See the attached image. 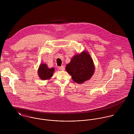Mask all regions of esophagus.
Here are the masks:
<instances>
[{
  "mask_svg": "<svg viewBox=\"0 0 134 134\" xmlns=\"http://www.w3.org/2000/svg\"><path fill=\"white\" fill-rule=\"evenodd\" d=\"M59 69L60 70H62V71H63L65 70V66L64 65H62L61 66H60V67H58Z\"/></svg>",
  "mask_w": 134,
  "mask_h": 134,
  "instance_id": "1",
  "label": "esophagus"
}]
</instances>
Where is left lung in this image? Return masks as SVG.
Returning <instances> with one entry per match:
<instances>
[{
	"label": "left lung",
	"mask_w": 134,
	"mask_h": 134,
	"mask_svg": "<svg viewBox=\"0 0 134 134\" xmlns=\"http://www.w3.org/2000/svg\"><path fill=\"white\" fill-rule=\"evenodd\" d=\"M65 70L71 75L74 81L81 84L92 76L95 66L89 53L83 51L72 57L70 62L66 65Z\"/></svg>",
	"instance_id": "1"
}]
</instances>
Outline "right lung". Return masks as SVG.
<instances>
[{
    "instance_id": "add662e5",
    "label": "right lung",
    "mask_w": 134,
    "mask_h": 134,
    "mask_svg": "<svg viewBox=\"0 0 134 134\" xmlns=\"http://www.w3.org/2000/svg\"><path fill=\"white\" fill-rule=\"evenodd\" d=\"M54 71V68H49L46 64L42 63L38 67V74L41 79L44 80H48L53 76Z\"/></svg>"
}]
</instances>
